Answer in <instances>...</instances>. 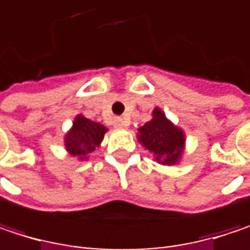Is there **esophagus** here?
<instances>
[{
	"mask_svg": "<svg viewBox=\"0 0 250 250\" xmlns=\"http://www.w3.org/2000/svg\"><path fill=\"white\" fill-rule=\"evenodd\" d=\"M114 125L119 127V128H122V127H125V125H127V122H125V119H122V117H117V119L114 120Z\"/></svg>",
	"mask_w": 250,
	"mask_h": 250,
	"instance_id": "1",
	"label": "esophagus"
}]
</instances>
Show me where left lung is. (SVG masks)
<instances>
[{"label": "left lung", "mask_w": 250, "mask_h": 250, "mask_svg": "<svg viewBox=\"0 0 250 250\" xmlns=\"http://www.w3.org/2000/svg\"><path fill=\"white\" fill-rule=\"evenodd\" d=\"M184 133L175 127L165 114L159 110H153V119L139 128L140 143L149 149L159 164L174 165L184 150Z\"/></svg>", "instance_id": "1"}]
</instances>
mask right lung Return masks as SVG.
<instances>
[{"label": "right lung", "instance_id": "1", "mask_svg": "<svg viewBox=\"0 0 250 250\" xmlns=\"http://www.w3.org/2000/svg\"><path fill=\"white\" fill-rule=\"evenodd\" d=\"M107 128L100 123L91 122L83 116H78L72 128L65 136L66 150L79 159H86L88 153L94 152L104 139Z\"/></svg>", "mask_w": 250, "mask_h": 250}]
</instances>
